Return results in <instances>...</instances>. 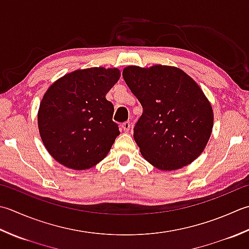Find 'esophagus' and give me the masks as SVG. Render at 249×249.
Segmentation results:
<instances>
[{
	"instance_id": "1",
	"label": "esophagus",
	"mask_w": 249,
	"mask_h": 249,
	"mask_svg": "<svg viewBox=\"0 0 249 249\" xmlns=\"http://www.w3.org/2000/svg\"><path fill=\"white\" fill-rule=\"evenodd\" d=\"M130 122H125V123L122 124V129H123L125 133H127V131H129L130 129Z\"/></svg>"
}]
</instances>
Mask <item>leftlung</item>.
Returning a JSON list of instances; mask_svg holds the SVG:
<instances>
[{
  "label": "left lung",
  "mask_w": 249,
  "mask_h": 249,
  "mask_svg": "<svg viewBox=\"0 0 249 249\" xmlns=\"http://www.w3.org/2000/svg\"><path fill=\"white\" fill-rule=\"evenodd\" d=\"M123 77L142 106L134 139L142 157L159 169L192 163L211 137V102L196 81L176 67H126Z\"/></svg>",
  "instance_id": "left-lung-1"
}]
</instances>
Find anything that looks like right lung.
Masks as SVG:
<instances>
[{
    "instance_id": "right-lung-1",
    "label": "right lung",
    "mask_w": 249,
    "mask_h": 249,
    "mask_svg": "<svg viewBox=\"0 0 249 249\" xmlns=\"http://www.w3.org/2000/svg\"><path fill=\"white\" fill-rule=\"evenodd\" d=\"M120 70L89 68L60 77L47 89L37 113L44 145L61 165L82 170L104 160L120 135L106 95Z\"/></svg>"
}]
</instances>
